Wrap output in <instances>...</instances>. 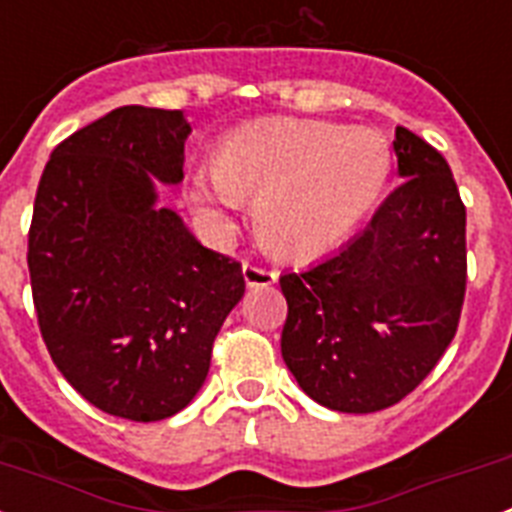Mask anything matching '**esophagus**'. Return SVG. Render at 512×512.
Wrapping results in <instances>:
<instances>
[{
    "label": "esophagus",
    "mask_w": 512,
    "mask_h": 512,
    "mask_svg": "<svg viewBox=\"0 0 512 512\" xmlns=\"http://www.w3.org/2000/svg\"><path fill=\"white\" fill-rule=\"evenodd\" d=\"M243 280H246L248 287H266L277 282V272H269V269H261L256 264H243Z\"/></svg>",
    "instance_id": "1"
}]
</instances>
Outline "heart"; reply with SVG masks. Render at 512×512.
I'll return each mask as SVG.
<instances>
[{
  "label": "heart",
  "instance_id": "obj_1",
  "mask_svg": "<svg viewBox=\"0 0 512 512\" xmlns=\"http://www.w3.org/2000/svg\"><path fill=\"white\" fill-rule=\"evenodd\" d=\"M390 175V146L369 128L274 120L227 138L214 170L198 172V211L225 225L253 201L256 232L282 256L329 251L374 209Z\"/></svg>",
  "mask_w": 512,
  "mask_h": 512
}]
</instances>
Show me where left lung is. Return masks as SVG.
Segmentation results:
<instances>
[{"instance_id": "1", "label": "left lung", "mask_w": 512, "mask_h": 512, "mask_svg": "<svg viewBox=\"0 0 512 512\" xmlns=\"http://www.w3.org/2000/svg\"><path fill=\"white\" fill-rule=\"evenodd\" d=\"M403 183L348 246L280 277L282 358L308 398L340 413L400 403L437 366L466 295V206L445 156L395 130Z\"/></svg>"}]
</instances>
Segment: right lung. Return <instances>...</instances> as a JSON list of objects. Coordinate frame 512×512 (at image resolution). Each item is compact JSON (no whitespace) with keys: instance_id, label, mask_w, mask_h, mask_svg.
Masks as SVG:
<instances>
[{"instance_id":"1","label":"right lung","mask_w":512,"mask_h":512,"mask_svg":"<svg viewBox=\"0 0 512 512\" xmlns=\"http://www.w3.org/2000/svg\"><path fill=\"white\" fill-rule=\"evenodd\" d=\"M180 109L120 107L59 143L28 232L46 350L91 405L128 421L183 411L246 293L238 261L204 248L156 185L183 183Z\"/></svg>"}]
</instances>
